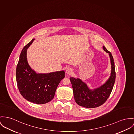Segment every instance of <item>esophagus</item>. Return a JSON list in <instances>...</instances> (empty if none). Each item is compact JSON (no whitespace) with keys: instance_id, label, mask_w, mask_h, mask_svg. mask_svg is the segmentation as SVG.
<instances>
[{"instance_id":"esophagus-1","label":"esophagus","mask_w":134,"mask_h":134,"mask_svg":"<svg viewBox=\"0 0 134 134\" xmlns=\"http://www.w3.org/2000/svg\"><path fill=\"white\" fill-rule=\"evenodd\" d=\"M73 72V70H72V68H70V67H68V68H67L66 70V73L67 74H71Z\"/></svg>"}]
</instances>
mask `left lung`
<instances>
[{
    "label": "left lung",
    "mask_w": 134,
    "mask_h": 134,
    "mask_svg": "<svg viewBox=\"0 0 134 134\" xmlns=\"http://www.w3.org/2000/svg\"><path fill=\"white\" fill-rule=\"evenodd\" d=\"M103 50L109 53L111 64V76L103 85L94 90L90 89L86 83L80 79L70 77L75 102L87 108H94L103 104L110 96L115 81L116 72L113 58L111 53L103 46Z\"/></svg>",
    "instance_id": "8db88e82"
}]
</instances>
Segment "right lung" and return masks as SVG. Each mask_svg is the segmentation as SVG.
<instances>
[{
  "label": "right lung",
  "mask_w": 134,
  "mask_h": 134,
  "mask_svg": "<svg viewBox=\"0 0 134 134\" xmlns=\"http://www.w3.org/2000/svg\"><path fill=\"white\" fill-rule=\"evenodd\" d=\"M35 39L23 48L16 68V81L21 95L27 100L44 104L53 98L59 83L65 77L64 71L46 74L37 73L27 60V49Z\"/></svg>",
  "instance_id": "1"
}]
</instances>
